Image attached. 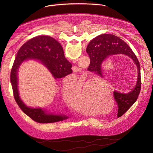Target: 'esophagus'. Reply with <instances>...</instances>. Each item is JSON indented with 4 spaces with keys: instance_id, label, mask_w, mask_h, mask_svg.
Returning a JSON list of instances; mask_svg holds the SVG:
<instances>
[{
    "instance_id": "34e87169",
    "label": "esophagus",
    "mask_w": 153,
    "mask_h": 153,
    "mask_svg": "<svg viewBox=\"0 0 153 153\" xmlns=\"http://www.w3.org/2000/svg\"><path fill=\"white\" fill-rule=\"evenodd\" d=\"M79 70H80V69H79L77 67H76V66H74V67H73V70L74 72H77Z\"/></svg>"
}]
</instances>
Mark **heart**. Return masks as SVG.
Here are the masks:
<instances>
[{
  "label": "heart",
  "instance_id": "heart-1",
  "mask_svg": "<svg viewBox=\"0 0 153 153\" xmlns=\"http://www.w3.org/2000/svg\"><path fill=\"white\" fill-rule=\"evenodd\" d=\"M94 79L86 77L85 76H75L70 82V86H63L62 88V94L63 99L67 103L79 113L83 114H90L93 110V104L95 105L94 100L96 97L94 87ZM108 94L111 93L108 92ZM107 95L106 93L98 94L99 96ZM72 101H71V100Z\"/></svg>",
  "mask_w": 153,
  "mask_h": 153
}]
</instances>
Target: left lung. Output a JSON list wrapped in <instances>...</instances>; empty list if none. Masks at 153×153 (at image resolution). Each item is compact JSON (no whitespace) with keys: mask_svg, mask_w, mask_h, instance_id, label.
<instances>
[{"mask_svg":"<svg viewBox=\"0 0 153 153\" xmlns=\"http://www.w3.org/2000/svg\"><path fill=\"white\" fill-rule=\"evenodd\" d=\"M86 52L90 59L88 70L99 76H102V63L106 59L113 55H126L136 65L138 74L134 89L126 94L114 91V99L118 105L117 117H121L135 103L140 91V67L137 57L125 42L117 36L110 34L99 35L91 40L87 46Z\"/></svg>","mask_w":153,"mask_h":153,"instance_id":"obj_1","label":"left lung"}]
</instances>
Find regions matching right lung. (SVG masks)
<instances>
[{"instance_id": "1", "label": "right lung", "mask_w": 153, "mask_h": 153, "mask_svg": "<svg viewBox=\"0 0 153 153\" xmlns=\"http://www.w3.org/2000/svg\"><path fill=\"white\" fill-rule=\"evenodd\" d=\"M30 59L40 61L48 68L54 79L63 77L73 72L72 65L65 58L61 45L54 38L39 36L29 40L19 50L10 74L13 94L18 106L25 114L38 123H54L68 119L64 115L48 113L40 108L28 107L21 100L18 90V70L22 63Z\"/></svg>"}]
</instances>
